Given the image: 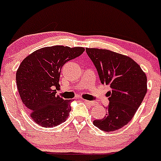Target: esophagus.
<instances>
[{
  "label": "esophagus",
  "instance_id": "obj_1",
  "mask_svg": "<svg viewBox=\"0 0 161 161\" xmlns=\"http://www.w3.org/2000/svg\"><path fill=\"white\" fill-rule=\"evenodd\" d=\"M82 101L84 102V103H87V104H89L90 105V106H95L96 105V103L95 102H93V101H90V100H82Z\"/></svg>",
  "mask_w": 161,
  "mask_h": 161
}]
</instances>
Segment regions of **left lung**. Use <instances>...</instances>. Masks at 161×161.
Returning <instances> with one entry per match:
<instances>
[{
    "mask_svg": "<svg viewBox=\"0 0 161 161\" xmlns=\"http://www.w3.org/2000/svg\"><path fill=\"white\" fill-rule=\"evenodd\" d=\"M102 84L108 85L109 105L103 119L93 125L103 131H113L126 125L136 114L147 92L145 72L133 59L109 50L86 48Z\"/></svg>",
    "mask_w": 161,
    "mask_h": 161,
    "instance_id": "1",
    "label": "left lung"
}]
</instances>
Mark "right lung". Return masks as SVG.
Returning <instances> with one entry per match:
<instances>
[{
  "label": "right lung",
  "mask_w": 161,
  "mask_h": 161,
  "mask_svg": "<svg viewBox=\"0 0 161 161\" xmlns=\"http://www.w3.org/2000/svg\"><path fill=\"white\" fill-rule=\"evenodd\" d=\"M85 48L47 47L27 56L16 71V83L30 116L44 128L59 125L71 111V100L56 95L61 68L82 54Z\"/></svg>",
  "instance_id": "right-lung-1"
}]
</instances>
